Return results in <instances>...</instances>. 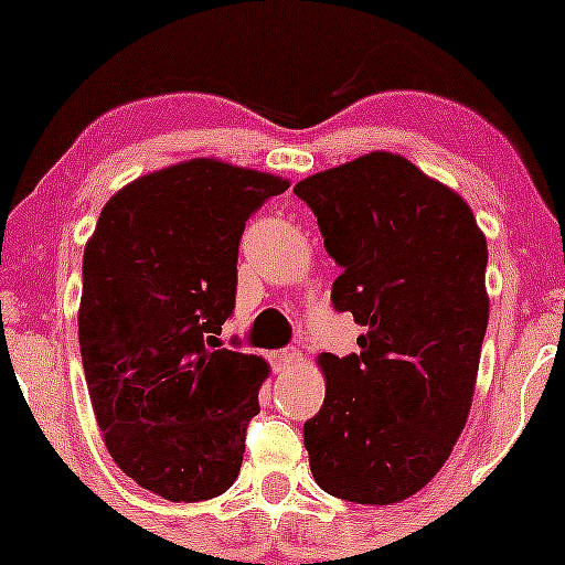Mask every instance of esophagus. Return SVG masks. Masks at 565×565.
<instances>
[{
	"label": "esophagus",
	"mask_w": 565,
	"mask_h": 565,
	"mask_svg": "<svg viewBox=\"0 0 565 565\" xmlns=\"http://www.w3.org/2000/svg\"><path fill=\"white\" fill-rule=\"evenodd\" d=\"M300 350L297 348H284V350H276L274 353V366L276 372H289L291 366L300 364Z\"/></svg>",
	"instance_id": "esophagus-1"
}]
</instances>
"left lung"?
Masks as SVG:
<instances>
[{"mask_svg":"<svg viewBox=\"0 0 565 565\" xmlns=\"http://www.w3.org/2000/svg\"><path fill=\"white\" fill-rule=\"evenodd\" d=\"M295 193L340 265L337 310L361 353L319 355L323 406L302 427L316 483L355 504L404 502L444 468L468 423L489 323L486 236L449 185L372 151Z\"/></svg>","mask_w":565,"mask_h":565,"instance_id":"1","label":"left lung"}]
</instances>
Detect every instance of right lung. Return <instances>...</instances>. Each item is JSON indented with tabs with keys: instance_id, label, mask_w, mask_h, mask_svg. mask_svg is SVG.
<instances>
[{
	"instance_id": "1",
	"label": "right lung",
	"mask_w": 565,
	"mask_h": 565,
	"mask_svg": "<svg viewBox=\"0 0 565 565\" xmlns=\"http://www.w3.org/2000/svg\"><path fill=\"white\" fill-rule=\"evenodd\" d=\"M289 180L220 159L116 191L84 246L79 348L114 462L170 502L231 489L270 366L220 348L246 220Z\"/></svg>"
}]
</instances>
